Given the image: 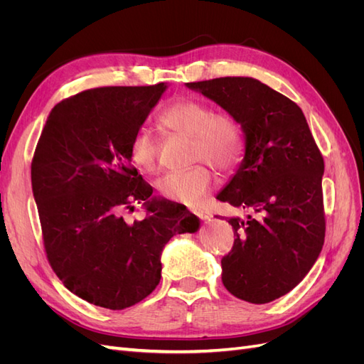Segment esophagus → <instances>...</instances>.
<instances>
[{"label": "esophagus", "mask_w": 364, "mask_h": 364, "mask_svg": "<svg viewBox=\"0 0 364 364\" xmlns=\"http://www.w3.org/2000/svg\"><path fill=\"white\" fill-rule=\"evenodd\" d=\"M191 213H193V214H196V215L199 217V218H208L206 213H205V211H202V209H191Z\"/></svg>", "instance_id": "esophagus-1"}]
</instances>
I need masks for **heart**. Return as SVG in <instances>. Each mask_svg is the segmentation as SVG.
Returning a JSON list of instances; mask_svg holds the SVG:
<instances>
[{
	"instance_id": "1",
	"label": "heart",
	"mask_w": 364,
	"mask_h": 364,
	"mask_svg": "<svg viewBox=\"0 0 364 364\" xmlns=\"http://www.w3.org/2000/svg\"><path fill=\"white\" fill-rule=\"evenodd\" d=\"M159 124L176 135L191 139V161L211 162L220 171L234 170L243 156V136L237 121L197 100L179 98L164 109ZM130 159L141 171L158 168V141L147 129H139L129 146ZM213 186V173L205 165L168 173L158 181V191L171 202L197 205Z\"/></svg>"
}]
</instances>
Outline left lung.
I'll return each mask as SVG.
<instances>
[{
    "mask_svg": "<svg viewBox=\"0 0 364 364\" xmlns=\"http://www.w3.org/2000/svg\"><path fill=\"white\" fill-rule=\"evenodd\" d=\"M232 117L245 156L217 194L249 211L228 217L234 247L222 259V281L238 299L267 304L287 294L311 270L325 240L323 158L301 107L252 77L185 83Z\"/></svg>",
    "mask_w": 364,
    "mask_h": 364,
    "instance_id": "1",
    "label": "left lung"
}]
</instances>
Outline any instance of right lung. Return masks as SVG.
I'll return each mask as SVG.
<instances>
[{
  "mask_svg": "<svg viewBox=\"0 0 364 364\" xmlns=\"http://www.w3.org/2000/svg\"><path fill=\"white\" fill-rule=\"evenodd\" d=\"M106 86L53 107L31 162L43 246L54 273L90 304L123 310L147 297L161 279L164 246L196 232L199 218L179 203L151 196L132 167L130 141L167 90ZM145 202L134 224L122 213Z\"/></svg>",
  "mask_w": 364,
  "mask_h": 364,
  "instance_id": "obj_1",
  "label": "right lung"
}]
</instances>
